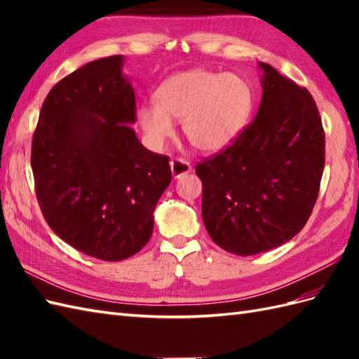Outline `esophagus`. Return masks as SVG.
Wrapping results in <instances>:
<instances>
[{
	"label": "esophagus",
	"instance_id": "obj_1",
	"mask_svg": "<svg viewBox=\"0 0 359 359\" xmlns=\"http://www.w3.org/2000/svg\"><path fill=\"white\" fill-rule=\"evenodd\" d=\"M171 174L174 179H180L184 177V175H187L188 172H191V165H189V162H187V160H182V158H174L171 160Z\"/></svg>",
	"mask_w": 359,
	"mask_h": 359
}]
</instances>
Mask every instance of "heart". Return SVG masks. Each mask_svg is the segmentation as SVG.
Masks as SVG:
<instances>
[{"label":"heart","mask_w":359,"mask_h":359,"mask_svg":"<svg viewBox=\"0 0 359 359\" xmlns=\"http://www.w3.org/2000/svg\"><path fill=\"white\" fill-rule=\"evenodd\" d=\"M253 102L250 83L241 75L196 67L160 83L156 103L137 106L135 120L152 148H162L174 135V120H180L187 140L212 154L242 134Z\"/></svg>","instance_id":"b5f03b06"}]
</instances>
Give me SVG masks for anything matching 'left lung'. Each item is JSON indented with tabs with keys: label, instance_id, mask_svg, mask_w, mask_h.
I'll use <instances>...</instances> for the list:
<instances>
[{
	"label": "left lung",
	"instance_id": "8db88e82",
	"mask_svg": "<svg viewBox=\"0 0 359 359\" xmlns=\"http://www.w3.org/2000/svg\"><path fill=\"white\" fill-rule=\"evenodd\" d=\"M256 118L219 156L196 166L210 238L238 256L276 248L302 230L315 207L325 137L313 97L259 63Z\"/></svg>",
	"mask_w": 359,
	"mask_h": 359
}]
</instances>
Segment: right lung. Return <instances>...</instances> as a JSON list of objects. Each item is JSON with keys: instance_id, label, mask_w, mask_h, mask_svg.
I'll return each mask as SVG.
<instances>
[{"instance_id": "right-lung-1", "label": "right lung", "mask_w": 359, "mask_h": 359, "mask_svg": "<svg viewBox=\"0 0 359 359\" xmlns=\"http://www.w3.org/2000/svg\"><path fill=\"white\" fill-rule=\"evenodd\" d=\"M123 65V55L95 60L50 89L30 160L52 231L109 262L147 245L171 184L170 158L144 148L131 128L135 98Z\"/></svg>"}]
</instances>
